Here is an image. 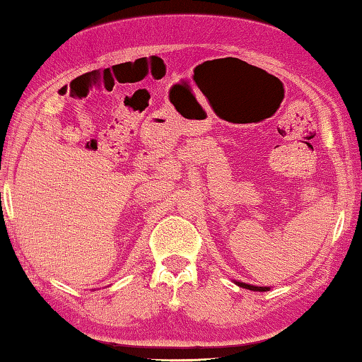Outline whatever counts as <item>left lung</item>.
<instances>
[{
	"mask_svg": "<svg viewBox=\"0 0 362 362\" xmlns=\"http://www.w3.org/2000/svg\"><path fill=\"white\" fill-rule=\"evenodd\" d=\"M237 286H239V287H244V288H248V290H255V292H266V290H269V287L248 286V284H244V282H237Z\"/></svg>",
	"mask_w": 362,
	"mask_h": 362,
	"instance_id": "1",
	"label": "left lung"
}]
</instances>
